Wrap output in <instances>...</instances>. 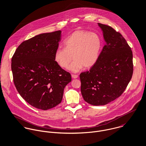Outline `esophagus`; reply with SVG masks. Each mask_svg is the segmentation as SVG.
<instances>
[{
  "instance_id": "esophagus-1",
  "label": "esophagus",
  "mask_w": 146,
  "mask_h": 146,
  "mask_svg": "<svg viewBox=\"0 0 146 146\" xmlns=\"http://www.w3.org/2000/svg\"><path fill=\"white\" fill-rule=\"evenodd\" d=\"M71 76H72V78L74 79H76L78 77V76L77 75H75V74H72Z\"/></svg>"
}]
</instances>
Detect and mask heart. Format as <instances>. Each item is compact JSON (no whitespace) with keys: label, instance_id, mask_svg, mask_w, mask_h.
<instances>
[{"label":"heart","instance_id":"heart-1","mask_svg":"<svg viewBox=\"0 0 146 146\" xmlns=\"http://www.w3.org/2000/svg\"><path fill=\"white\" fill-rule=\"evenodd\" d=\"M102 49V40L95 33L84 30L74 32L64 42V48L57 49L54 53L56 62L62 68L77 72L84 67L89 68L97 62Z\"/></svg>","mask_w":146,"mask_h":146}]
</instances>
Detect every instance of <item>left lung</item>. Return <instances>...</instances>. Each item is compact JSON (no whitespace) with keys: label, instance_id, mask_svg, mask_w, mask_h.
<instances>
[{"label":"left lung","instance_id":"left-lung-1","mask_svg":"<svg viewBox=\"0 0 146 146\" xmlns=\"http://www.w3.org/2000/svg\"><path fill=\"white\" fill-rule=\"evenodd\" d=\"M98 26L106 44L97 62L80 74L84 100L94 106L108 104L119 97L133 73V53L125 38L111 26Z\"/></svg>","mask_w":146,"mask_h":146}]
</instances>
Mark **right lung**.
<instances>
[{
  "instance_id": "right-lung-1",
  "label": "right lung",
  "mask_w": 146,
  "mask_h": 146,
  "mask_svg": "<svg viewBox=\"0 0 146 146\" xmlns=\"http://www.w3.org/2000/svg\"><path fill=\"white\" fill-rule=\"evenodd\" d=\"M61 31L44 33L22 42L12 58L13 82L21 97L42 110L53 108L62 100L71 74L54 59Z\"/></svg>"
}]
</instances>
